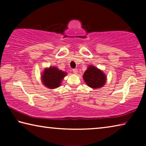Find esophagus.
I'll use <instances>...</instances> for the list:
<instances>
[{"label":"esophagus","mask_w":146,"mask_h":146,"mask_svg":"<svg viewBox=\"0 0 146 146\" xmlns=\"http://www.w3.org/2000/svg\"><path fill=\"white\" fill-rule=\"evenodd\" d=\"M73 72L74 73H75V74H76V73H78V70H77V69H73Z\"/></svg>","instance_id":"34e87169"}]
</instances>
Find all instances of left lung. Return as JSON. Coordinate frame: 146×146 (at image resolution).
Instances as JSON below:
<instances>
[{
  "label": "left lung",
  "mask_w": 146,
  "mask_h": 146,
  "mask_svg": "<svg viewBox=\"0 0 146 146\" xmlns=\"http://www.w3.org/2000/svg\"><path fill=\"white\" fill-rule=\"evenodd\" d=\"M84 80L89 87L93 89L100 88L104 86L106 76L99 69L94 66H89L83 75Z\"/></svg>",
  "instance_id": "left-lung-1"
}]
</instances>
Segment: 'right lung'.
Returning <instances> with one entry per match:
<instances>
[{
  "label": "right lung",
  "instance_id": "add662e5",
  "mask_svg": "<svg viewBox=\"0 0 146 146\" xmlns=\"http://www.w3.org/2000/svg\"><path fill=\"white\" fill-rule=\"evenodd\" d=\"M67 75V73L58 70L56 67L46 68L41 75L42 82L46 88L55 89L60 86L62 80Z\"/></svg>",
  "mask_w": 146,
  "mask_h": 146
}]
</instances>
